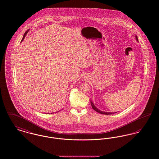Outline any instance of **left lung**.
<instances>
[{"instance_id":"1","label":"left lung","mask_w":159,"mask_h":159,"mask_svg":"<svg viewBox=\"0 0 159 159\" xmlns=\"http://www.w3.org/2000/svg\"><path fill=\"white\" fill-rule=\"evenodd\" d=\"M136 39L138 41V38H137V36H136ZM91 106H92V108L95 111H97V112H98L100 114H112L116 113L117 112H114V113H108V112H104V111H100V110H99L98 109L95 107V106H94V104L92 103V101H91Z\"/></svg>"}]
</instances>
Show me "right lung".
Returning <instances> with one entry per match:
<instances>
[{
    "label": "right lung",
    "instance_id": "obj_1",
    "mask_svg": "<svg viewBox=\"0 0 159 159\" xmlns=\"http://www.w3.org/2000/svg\"><path fill=\"white\" fill-rule=\"evenodd\" d=\"M28 31H29V30L26 31L25 32V33H24V36H23V39H22V40H23V39H24V38H25V35H26V34L27 33V32H28ZM22 40H21V41H22Z\"/></svg>",
    "mask_w": 159,
    "mask_h": 159
}]
</instances>
